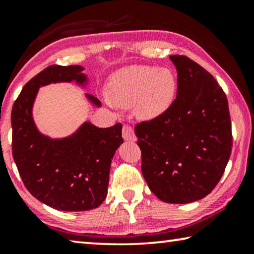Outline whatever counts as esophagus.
<instances>
[{
	"mask_svg": "<svg viewBox=\"0 0 254 254\" xmlns=\"http://www.w3.org/2000/svg\"><path fill=\"white\" fill-rule=\"evenodd\" d=\"M122 136H123L124 140H127V141H135V140H136L133 128H132L131 127H128V126L123 127Z\"/></svg>",
	"mask_w": 254,
	"mask_h": 254,
	"instance_id": "34e87169",
	"label": "esophagus"
}]
</instances>
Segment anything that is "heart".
Masks as SVG:
<instances>
[{
    "mask_svg": "<svg viewBox=\"0 0 254 254\" xmlns=\"http://www.w3.org/2000/svg\"><path fill=\"white\" fill-rule=\"evenodd\" d=\"M178 92V78L168 67L131 65L111 76L107 98L113 106L130 108L144 121L155 120L170 110Z\"/></svg>",
    "mask_w": 254,
    "mask_h": 254,
    "instance_id": "heart-1",
    "label": "heart"
}]
</instances>
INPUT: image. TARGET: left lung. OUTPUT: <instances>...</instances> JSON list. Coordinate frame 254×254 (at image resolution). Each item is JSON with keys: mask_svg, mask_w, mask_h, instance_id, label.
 Returning <instances> with one entry per match:
<instances>
[{"mask_svg": "<svg viewBox=\"0 0 254 254\" xmlns=\"http://www.w3.org/2000/svg\"><path fill=\"white\" fill-rule=\"evenodd\" d=\"M170 59L178 71L176 99L134 130L150 191L164 202L183 204L204 198L219 182L232 151V124L214 76L187 56Z\"/></svg>", "mask_w": 254, "mask_h": 254, "instance_id": "8db88e82", "label": "left lung"}]
</instances>
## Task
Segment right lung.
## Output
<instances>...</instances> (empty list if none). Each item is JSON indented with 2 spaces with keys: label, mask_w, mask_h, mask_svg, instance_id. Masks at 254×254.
Masks as SVG:
<instances>
[{
  "label": "right lung",
  "mask_w": 254,
  "mask_h": 254,
  "mask_svg": "<svg viewBox=\"0 0 254 254\" xmlns=\"http://www.w3.org/2000/svg\"><path fill=\"white\" fill-rule=\"evenodd\" d=\"M80 65H51L22 88L12 107V155L27 190L56 210L86 211L97 208L107 195L111 163L123 142L122 124L98 127L81 124L74 133L52 139L40 133L33 119V106L40 87L75 81L86 87ZM87 99L100 107L95 96Z\"/></svg>",
  "instance_id": "obj_1"
}]
</instances>
